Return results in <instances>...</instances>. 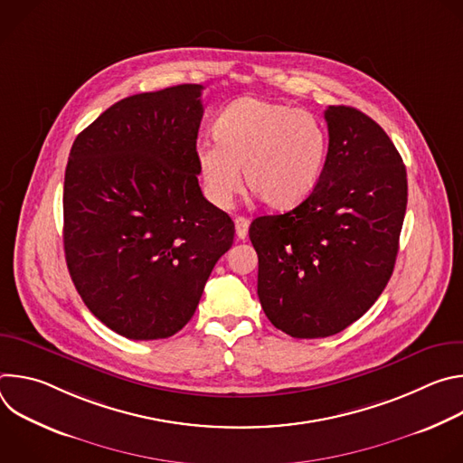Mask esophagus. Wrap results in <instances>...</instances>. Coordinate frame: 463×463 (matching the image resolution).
Listing matches in <instances>:
<instances>
[{
  "mask_svg": "<svg viewBox=\"0 0 463 463\" xmlns=\"http://www.w3.org/2000/svg\"><path fill=\"white\" fill-rule=\"evenodd\" d=\"M234 227H236V236L240 240H245L247 238V231H249V220L243 218V216H238L234 220Z\"/></svg>",
  "mask_w": 463,
  "mask_h": 463,
  "instance_id": "34e87169",
  "label": "esophagus"
}]
</instances>
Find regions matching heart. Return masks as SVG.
Here are the masks:
<instances>
[{
  "label": "heart",
  "mask_w": 463,
  "mask_h": 463,
  "mask_svg": "<svg viewBox=\"0 0 463 463\" xmlns=\"http://www.w3.org/2000/svg\"><path fill=\"white\" fill-rule=\"evenodd\" d=\"M214 141L195 146L203 192L227 207L245 188L277 211L304 202L317 186L327 157V134L317 115L284 102L243 97L214 124Z\"/></svg>",
  "instance_id": "heart-1"
}]
</instances>
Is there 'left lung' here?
<instances>
[{"instance_id": "1", "label": "left lung", "mask_w": 463, "mask_h": 463, "mask_svg": "<svg viewBox=\"0 0 463 463\" xmlns=\"http://www.w3.org/2000/svg\"><path fill=\"white\" fill-rule=\"evenodd\" d=\"M327 157L317 186L289 213L252 220L258 298L295 339L343 332L386 288L407 211V170L384 129L329 106Z\"/></svg>"}]
</instances>
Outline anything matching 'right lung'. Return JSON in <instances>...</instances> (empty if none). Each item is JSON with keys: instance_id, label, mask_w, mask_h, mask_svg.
<instances>
[{"instance_id": "right-lung-1", "label": "right lung", "mask_w": 463, "mask_h": 463, "mask_svg": "<svg viewBox=\"0 0 463 463\" xmlns=\"http://www.w3.org/2000/svg\"><path fill=\"white\" fill-rule=\"evenodd\" d=\"M203 86L131 95L75 139L63 181V250L88 309L131 341L192 318L234 222L197 183Z\"/></svg>"}]
</instances>
